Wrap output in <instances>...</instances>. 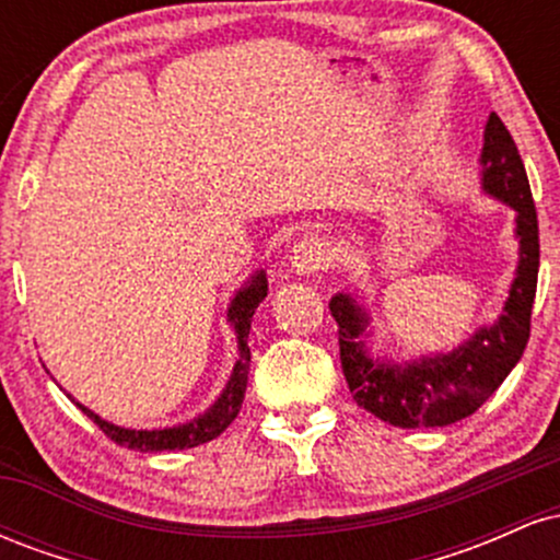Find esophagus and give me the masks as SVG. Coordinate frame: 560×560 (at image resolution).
<instances>
[{"label":"esophagus","instance_id":"esophagus-1","mask_svg":"<svg viewBox=\"0 0 560 560\" xmlns=\"http://www.w3.org/2000/svg\"><path fill=\"white\" fill-rule=\"evenodd\" d=\"M334 262V247L324 236H305L294 244L292 268L298 273H318L329 271Z\"/></svg>","mask_w":560,"mask_h":560}]
</instances>
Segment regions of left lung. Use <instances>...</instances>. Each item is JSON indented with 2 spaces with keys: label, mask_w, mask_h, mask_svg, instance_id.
<instances>
[{
  "label": "left lung",
  "mask_w": 560,
  "mask_h": 560,
  "mask_svg": "<svg viewBox=\"0 0 560 560\" xmlns=\"http://www.w3.org/2000/svg\"><path fill=\"white\" fill-rule=\"evenodd\" d=\"M481 182L492 197L516 210V236L522 258L508 294L505 311L490 329H479L447 355L389 365L365 355L369 316L350 294H337L329 311L339 326V358L352 397L376 419L400 429L450 427L477 413L524 355L532 331V305L537 294L539 229L522 155L503 120L490 113L481 150Z\"/></svg>",
  "instance_id": "8db88e82"
}]
</instances>
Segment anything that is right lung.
<instances>
[{"mask_svg": "<svg viewBox=\"0 0 560 560\" xmlns=\"http://www.w3.org/2000/svg\"><path fill=\"white\" fill-rule=\"evenodd\" d=\"M268 294V281L266 276L258 273L247 287L236 294L234 302L229 307V320L234 324L236 339H240V361L234 365V374L229 378V387L223 389V395L218 397V402L199 419L182 423V427L173 429H155V432H137V429H120L110 421H102L100 416H94L92 410L83 408L81 402H75L83 413L92 419L96 427L105 432L107 440H113L115 445L128 447V450H141V453H163V450H189L202 445V442L215 440L218 434L226 432V427L236 419L240 413L244 389H247V371H249V347H247V334H249V320H253L255 307L260 305L262 298Z\"/></svg>", "mask_w": 560, "mask_h": 560, "instance_id": "right-lung-1", "label": "right lung"}]
</instances>
